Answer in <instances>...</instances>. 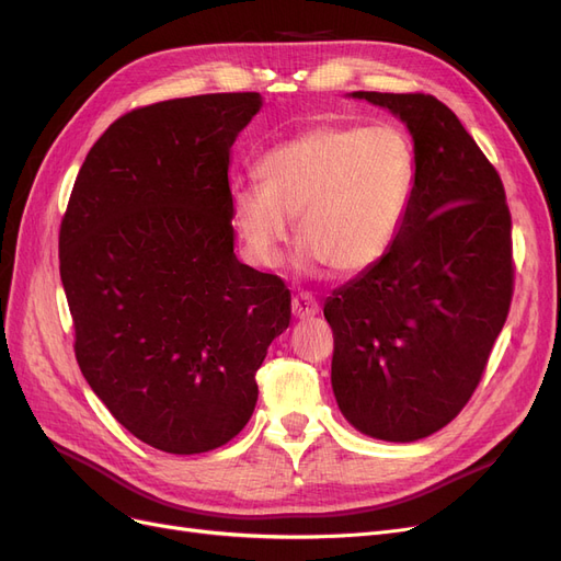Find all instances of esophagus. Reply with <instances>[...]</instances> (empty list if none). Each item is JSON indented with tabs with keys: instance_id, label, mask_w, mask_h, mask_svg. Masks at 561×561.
<instances>
[{
	"instance_id": "obj_1",
	"label": "esophagus",
	"mask_w": 561,
	"mask_h": 561,
	"mask_svg": "<svg viewBox=\"0 0 561 561\" xmlns=\"http://www.w3.org/2000/svg\"><path fill=\"white\" fill-rule=\"evenodd\" d=\"M316 313H318V301H316L311 295L301 293V295H297V297L293 299V316H295L297 320H309V318H313Z\"/></svg>"
}]
</instances>
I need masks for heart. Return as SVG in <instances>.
<instances>
[{
  "label": "heart",
  "mask_w": 561,
  "mask_h": 561,
  "mask_svg": "<svg viewBox=\"0 0 561 561\" xmlns=\"http://www.w3.org/2000/svg\"><path fill=\"white\" fill-rule=\"evenodd\" d=\"M260 184L236 186L231 215L250 260L274 268L297 219L299 266L353 278L393 250L414 192V154L390 126L322 124L266 149Z\"/></svg>",
  "instance_id": "heart-1"
}]
</instances>
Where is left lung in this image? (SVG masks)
Here are the masks:
<instances>
[{"label": "left lung", "mask_w": 561, "mask_h": 561, "mask_svg": "<svg viewBox=\"0 0 561 561\" xmlns=\"http://www.w3.org/2000/svg\"><path fill=\"white\" fill-rule=\"evenodd\" d=\"M414 142V192L388 257L325 301L332 390L355 431L414 443L480 383L513 299L511 210L494 165L433 95L355 91Z\"/></svg>", "instance_id": "obj_1"}]
</instances>
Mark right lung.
<instances>
[{
	"instance_id": "obj_1",
	"label": "right lung",
	"mask_w": 561,
	"mask_h": 561,
	"mask_svg": "<svg viewBox=\"0 0 561 561\" xmlns=\"http://www.w3.org/2000/svg\"><path fill=\"white\" fill-rule=\"evenodd\" d=\"M260 93L165 100L100 135L60 225V280L93 393L145 445L203 454L243 431L290 290L233 252L229 151Z\"/></svg>"
}]
</instances>
